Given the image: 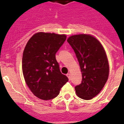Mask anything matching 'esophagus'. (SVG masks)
<instances>
[{"instance_id": "1", "label": "esophagus", "mask_w": 124, "mask_h": 124, "mask_svg": "<svg viewBox=\"0 0 124 124\" xmlns=\"http://www.w3.org/2000/svg\"><path fill=\"white\" fill-rule=\"evenodd\" d=\"M66 75H67V77H68L69 79V80H70V79H71V74H69V73H67V74H66Z\"/></svg>"}]
</instances>
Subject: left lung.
Wrapping results in <instances>:
<instances>
[{"instance_id":"obj_1","label":"left lung","mask_w":124,"mask_h":124,"mask_svg":"<svg viewBox=\"0 0 124 124\" xmlns=\"http://www.w3.org/2000/svg\"><path fill=\"white\" fill-rule=\"evenodd\" d=\"M67 42L74 50L82 74L80 85L75 86L76 95L90 100L99 93L109 76V64L101 43L90 34L70 36Z\"/></svg>"}]
</instances>
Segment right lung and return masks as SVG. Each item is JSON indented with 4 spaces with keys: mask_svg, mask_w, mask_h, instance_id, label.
<instances>
[{
    "mask_svg": "<svg viewBox=\"0 0 124 124\" xmlns=\"http://www.w3.org/2000/svg\"><path fill=\"white\" fill-rule=\"evenodd\" d=\"M65 34L40 32L27 42L22 57L26 84L35 96L50 100L60 93L68 78L60 71L55 54L66 39Z\"/></svg>",
    "mask_w": 124,
    "mask_h": 124,
    "instance_id": "right-lung-1",
    "label": "right lung"
}]
</instances>
